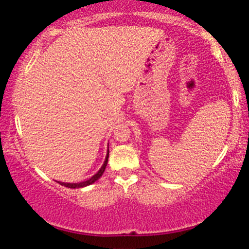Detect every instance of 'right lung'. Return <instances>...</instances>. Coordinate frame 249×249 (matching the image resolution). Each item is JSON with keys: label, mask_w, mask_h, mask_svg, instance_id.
I'll list each match as a JSON object with an SVG mask.
<instances>
[{"label": "right lung", "mask_w": 249, "mask_h": 249, "mask_svg": "<svg viewBox=\"0 0 249 249\" xmlns=\"http://www.w3.org/2000/svg\"><path fill=\"white\" fill-rule=\"evenodd\" d=\"M107 159H108V149H107V158H105V161L103 163V165L101 166V169L98 170L97 173H95V175L91 177V178L87 179L86 181H81V182H76V183H70V182H61L59 181L60 185H62L64 187H68V188H83V187H86V186H89L91 183H94L96 180H98L103 175L104 171H105V168H107Z\"/></svg>", "instance_id": "add662e5"}]
</instances>
